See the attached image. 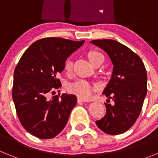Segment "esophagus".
Returning a JSON list of instances; mask_svg holds the SVG:
<instances>
[{
	"label": "esophagus",
	"instance_id": "esophagus-1",
	"mask_svg": "<svg viewBox=\"0 0 158 158\" xmlns=\"http://www.w3.org/2000/svg\"><path fill=\"white\" fill-rule=\"evenodd\" d=\"M77 102H78V103H83V102H87V100H83V99L79 98V97H78V98H77Z\"/></svg>",
	"mask_w": 158,
	"mask_h": 158
}]
</instances>
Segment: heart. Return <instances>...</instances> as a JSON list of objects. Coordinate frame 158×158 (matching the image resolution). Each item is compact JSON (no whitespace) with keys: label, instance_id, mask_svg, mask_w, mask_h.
<instances>
[{"label":"heart","instance_id":"obj_1","mask_svg":"<svg viewBox=\"0 0 158 158\" xmlns=\"http://www.w3.org/2000/svg\"><path fill=\"white\" fill-rule=\"evenodd\" d=\"M88 58L93 65L96 64H101L104 61V54L96 50H91L88 52ZM72 61L70 58H66L64 62V70L65 72H70L72 70ZM67 91L72 94L76 95L79 98L88 100L93 95L96 90L95 84L89 82L83 79H78L68 84L66 87Z\"/></svg>","mask_w":158,"mask_h":158}]
</instances>
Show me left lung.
Returning a JSON list of instances; mask_svg holds the SVG:
<instances>
[{
	"mask_svg": "<svg viewBox=\"0 0 158 158\" xmlns=\"http://www.w3.org/2000/svg\"><path fill=\"white\" fill-rule=\"evenodd\" d=\"M91 43L107 52L114 65L103 94L115 104H105L106 115L96 123L104 133L120 135L133 126L142 111L147 93L146 68L138 54L115 40H97Z\"/></svg>",
	"mask_w": 158,
	"mask_h": 158,
	"instance_id": "1",
	"label": "left lung"
}]
</instances>
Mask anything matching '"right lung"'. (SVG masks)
I'll return each instance as SVG.
<instances>
[{"label": "right lung", "instance_id": "obj_1", "mask_svg": "<svg viewBox=\"0 0 158 158\" xmlns=\"http://www.w3.org/2000/svg\"><path fill=\"white\" fill-rule=\"evenodd\" d=\"M85 43L49 37L35 42L25 51L14 70L12 99L26 131L40 139L54 138L64 129L77 104L73 94L49 93L62 86L58 75L65 59Z\"/></svg>", "mask_w": 158, "mask_h": 158}]
</instances>
